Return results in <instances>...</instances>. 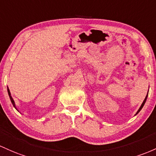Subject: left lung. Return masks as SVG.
Wrapping results in <instances>:
<instances>
[{"label": "left lung", "mask_w": 156, "mask_h": 156, "mask_svg": "<svg viewBox=\"0 0 156 156\" xmlns=\"http://www.w3.org/2000/svg\"><path fill=\"white\" fill-rule=\"evenodd\" d=\"M148 92H149V90H148ZM148 92H147V96H146V97H145V99H144V100L143 101V102H142V104H141V105L140 106V108H139V109L138 110V111L136 112V114H135V116H136V115H137L138 113H139L140 112V111H141V109H142V108L143 107H144V104H145V102H146V100H147V96H148Z\"/></svg>", "instance_id": "obj_1"}]
</instances>
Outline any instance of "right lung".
I'll return each instance as SVG.
<instances>
[{
  "instance_id": "add662e5",
  "label": "right lung",
  "mask_w": 156,
  "mask_h": 156,
  "mask_svg": "<svg viewBox=\"0 0 156 156\" xmlns=\"http://www.w3.org/2000/svg\"><path fill=\"white\" fill-rule=\"evenodd\" d=\"M7 91H8V94H9V98H10V100H11V101H12V105H13V106L15 107V109L17 110V111L18 112H20L18 111V110H17V108H16V105H15V101H14V99H13V98L12 97V96H11V93H10V90H9V87H7Z\"/></svg>"
}]
</instances>
